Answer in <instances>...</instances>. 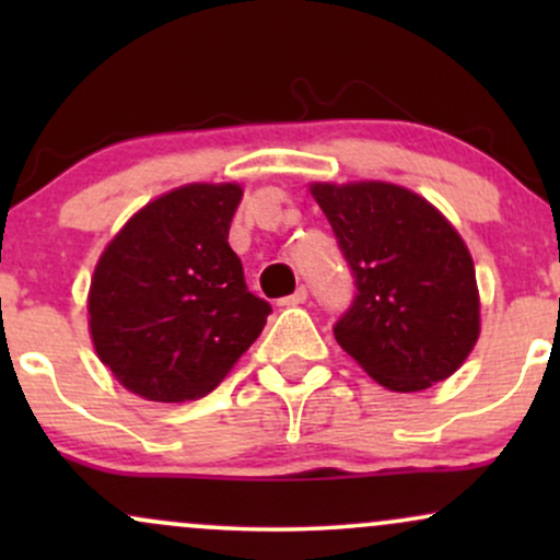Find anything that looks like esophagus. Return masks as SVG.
Returning a JSON list of instances; mask_svg holds the SVG:
<instances>
[{"label":"esophagus","instance_id":"esophagus-1","mask_svg":"<svg viewBox=\"0 0 560 560\" xmlns=\"http://www.w3.org/2000/svg\"><path fill=\"white\" fill-rule=\"evenodd\" d=\"M305 300H307V289L298 287L292 294H289V298H281L279 305H302Z\"/></svg>","mask_w":560,"mask_h":560}]
</instances>
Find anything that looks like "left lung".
Returning a JSON list of instances; mask_svg holds the SVG:
<instances>
[{"instance_id":"8db88e82","label":"left lung","mask_w":560,"mask_h":560,"mask_svg":"<svg viewBox=\"0 0 560 560\" xmlns=\"http://www.w3.org/2000/svg\"><path fill=\"white\" fill-rule=\"evenodd\" d=\"M311 191L355 281L334 324L339 347L387 389L419 392L447 378L479 337L477 276L458 231L395 184Z\"/></svg>"}]
</instances>
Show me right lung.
<instances>
[{
  "label": "right lung",
  "instance_id": "1",
  "mask_svg": "<svg viewBox=\"0 0 560 560\" xmlns=\"http://www.w3.org/2000/svg\"><path fill=\"white\" fill-rule=\"evenodd\" d=\"M236 184H189L141 208L102 253L89 292L100 361L126 389L184 402L218 387L271 305L229 247Z\"/></svg>",
  "mask_w": 560,
  "mask_h": 560
}]
</instances>
